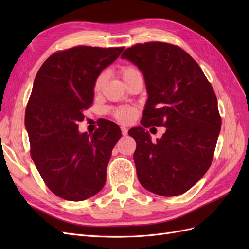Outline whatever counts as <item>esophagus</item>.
I'll list each match as a JSON object with an SVG mask.
<instances>
[{"mask_svg": "<svg viewBox=\"0 0 249 249\" xmlns=\"http://www.w3.org/2000/svg\"><path fill=\"white\" fill-rule=\"evenodd\" d=\"M120 130H122V133H123L124 136H126V135H127V129H126V127L125 126H122V127H120Z\"/></svg>", "mask_w": 249, "mask_h": 249, "instance_id": "obj_1", "label": "esophagus"}]
</instances>
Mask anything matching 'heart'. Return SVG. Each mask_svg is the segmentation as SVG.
<instances>
[{
	"instance_id": "1",
	"label": "heart",
	"mask_w": 249,
	"mask_h": 249,
	"mask_svg": "<svg viewBox=\"0 0 249 249\" xmlns=\"http://www.w3.org/2000/svg\"><path fill=\"white\" fill-rule=\"evenodd\" d=\"M120 73H122V77L125 82L130 78L136 76V74H139L140 71L136 69V67L124 66L122 70H120ZM107 77H108V73L105 71H102L99 76L96 77V79L93 83V91L94 92L100 91L102 87L104 86L105 82H106ZM111 113H112V115L114 116L117 120H119V122H122V123H124V124L132 122L133 118L135 117V111L131 107H120V108H116V109H112Z\"/></svg>"
}]
</instances>
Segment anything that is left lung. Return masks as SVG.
Masks as SVG:
<instances>
[{
    "mask_svg": "<svg viewBox=\"0 0 249 249\" xmlns=\"http://www.w3.org/2000/svg\"><path fill=\"white\" fill-rule=\"evenodd\" d=\"M122 58L139 67L148 94L143 126L129 131L139 143L134 162L139 182L162 196L183 194L213 160L221 127L214 89L196 61L175 44L137 43ZM150 125L167 127L157 143L144 130Z\"/></svg>",
    "mask_w": 249,
    "mask_h": 249,
    "instance_id": "1",
    "label": "left lung"
}]
</instances>
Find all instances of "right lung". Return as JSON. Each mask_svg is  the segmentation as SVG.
I'll use <instances>...</instances> for the list:
<instances>
[{
    "mask_svg": "<svg viewBox=\"0 0 249 249\" xmlns=\"http://www.w3.org/2000/svg\"><path fill=\"white\" fill-rule=\"evenodd\" d=\"M124 49L79 46L58 51L36 74L25 114L30 154L49 189L63 199H87L106 183L122 131L108 120L93 134H81L78 123L92 105L96 77Z\"/></svg>",
    "mask_w": 249,
    "mask_h": 249,
    "instance_id": "obj_1",
    "label": "right lung"
}]
</instances>
